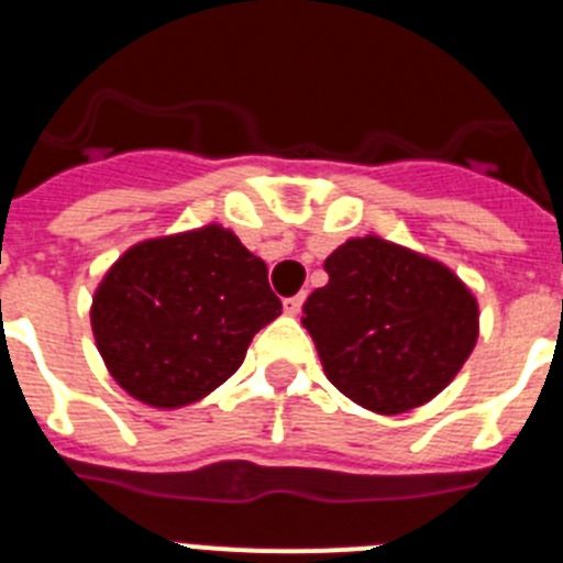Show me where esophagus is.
<instances>
[{"label":"esophagus","instance_id":"34e87169","mask_svg":"<svg viewBox=\"0 0 563 563\" xmlns=\"http://www.w3.org/2000/svg\"><path fill=\"white\" fill-rule=\"evenodd\" d=\"M301 305H305V296L285 298V312L287 316H298V312H301Z\"/></svg>","mask_w":563,"mask_h":563}]
</instances>
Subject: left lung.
Returning a JSON list of instances; mask_svg holds the SVG:
<instances>
[{
    "instance_id": "left-lung-1",
    "label": "left lung",
    "mask_w": 563,
    "mask_h": 563,
    "mask_svg": "<svg viewBox=\"0 0 563 563\" xmlns=\"http://www.w3.org/2000/svg\"><path fill=\"white\" fill-rule=\"evenodd\" d=\"M301 324L338 391L375 415L434 400L479 338L471 287L437 258L366 233L327 256Z\"/></svg>"
}]
</instances>
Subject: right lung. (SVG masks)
Segmentation results:
<instances>
[{"mask_svg": "<svg viewBox=\"0 0 563 563\" xmlns=\"http://www.w3.org/2000/svg\"><path fill=\"white\" fill-rule=\"evenodd\" d=\"M278 316L267 265L217 222L132 245L103 273L89 307L109 375L163 411L222 386Z\"/></svg>", "mask_w": 563, "mask_h": 563, "instance_id": "1", "label": "right lung"}]
</instances>
